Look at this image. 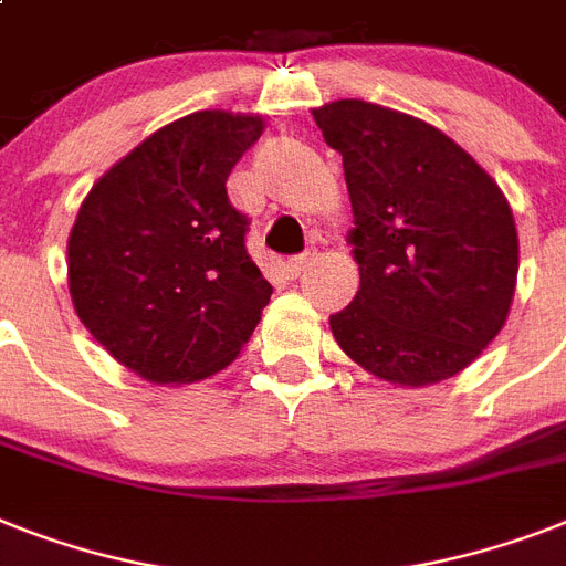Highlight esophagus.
Returning <instances> with one entry per match:
<instances>
[{
	"mask_svg": "<svg viewBox=\"0 0 566 566\" xmlns=\"http://www.w3.org/2000/svg\"><path fill=\"white\" fill-rule=\"evenodd\" d=\"M307 264H311V255H296V259H291L287 264H284V270H287V275H291V279H296V275L302 273Z\"/></svg>",
	"mask_w": 566,
	"mask_h": 566,
	"instance_id": "1",
	"label": "esophagus"
}]
</instances>
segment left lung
<instances>
[{
  "label": "left lung",
  "mask_w": 566,
  "mask_h": 566,
  "mask_svg": "<svg viewBox=\"0 0 566 566\" xmlns=\"http://www.w3.org/2000/svg\"><path fill=\"white\" fill-rule=\"evenodd\" d=\"M343 156L360 287L331 316L357 366L398 387L468 369L506 325L517 229L506 195L433 124L360 98L314 109Z\"/></svg>",
  "instance_id": "1"
}]
</instances>
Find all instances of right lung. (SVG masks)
<instances>
[{"instance_id":"add662e5","label":"right lung","mask_w":566,"mask_h":566,"mask_svg":"<svg viewBox=\"0 0 566 566\" xmlns=\"http://www.w3.org/2000/svg\"><path fill=\"white\" fill-rule=\"evenodd\" d=\"M264 118L200 109L165 124L92 186L69 235V293L92 337L150 384L235 360L270 302L227 177Z\"/></svg>"}]
</instances>
